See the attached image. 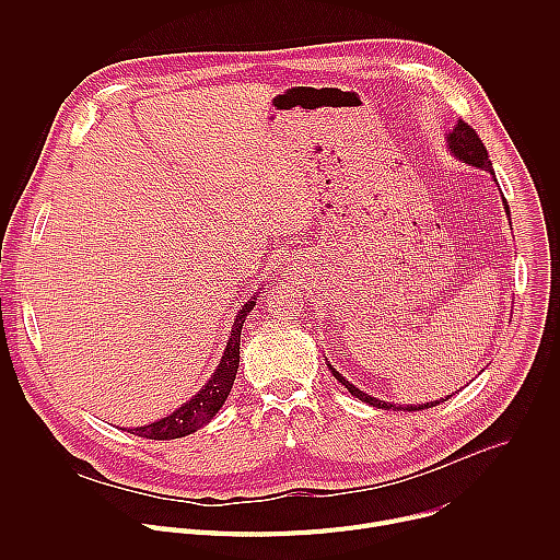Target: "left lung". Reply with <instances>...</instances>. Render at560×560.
Listing matches in <instances>:
<instances>
[{
    "instance_id": "8db88e82",
    "label": "left lung",
    "mask_w": 560,
    "mask_h": 560,
    "mask_svg": "<svg viewBox=\"0 0 560 560\" xmlns=\"http://www.w3.org/2000/svg\"><path fill=\"white\" fill-rule=\"evenodd\" d=\"M447 145H450L452 154H454L456 159H460L463 164H469V166H474V168L490 171V173L494 175V171H492V162H490V156H488V148L483 145L481 137L476 135V130H474L471 126H467L463 119H458V124H456V126L452 128V132L447 135ZM503 201H505V197H503ZM505 212L510 214V206H508V201H505ZM328 368L332 370L335 378H337L341 385H346V387H348V392H350L352 396H357L359 401H365V404H370L372 408H378V410H408V412H417V410L434 408V406H439V404L447 401V398L452 396V394H447L445 398H439V401H432V404H419V406H408V408L398 406V404L394 406V404L381 401V398H374V396H370V394L361 392L359 387H354V385H352L350 381H346V376H341V374H339L330 363H328Z\"/></svg>"
}]
</instances>
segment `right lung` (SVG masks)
I'll return each mask as SVG.
<instances>
[{
    "instance_id": "1",
    "label": "right lung",
    "mask_w": 560,
    "mask_h": 560,
    "mask_svg": "<svg viewBox=\"0 0 560 560\" xmlns=\"http://www.w3.org/2000/svg\"><path fill=\"white\" fill-rule=\"evenodd\" d=\"M257 305L255 296L244 303V307L238 310L234 326L228 339V346L223 350V357L214 370V374L210 376V381L186 401L179 410H175L173 415L159 419L150 425L143 428H135L128 430L130 434H137L141 439H154V441H171V439H182L186 434L197 432L199 428H203L206 423H210V419L221 410V406L225 404V398L232 389V383L236 378V368H238V346H242V328L248 312Z\"/></svg>"
}]
</instances>
